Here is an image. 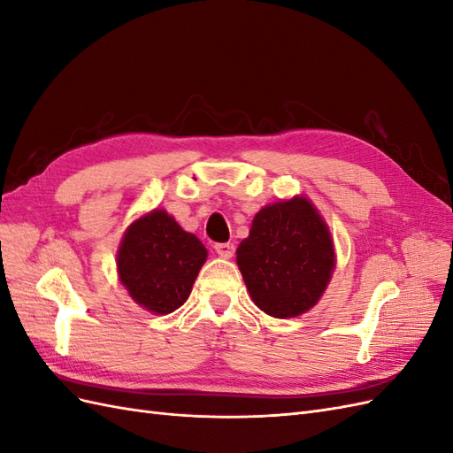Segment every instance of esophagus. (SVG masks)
Segmentation results:
<instances>
[{
    "label": "esophagus",
    "mask_w": 453,
    "mask_h": 453,
    "mask_svg": "<svg viewBox=\"0 0 453 453\" xmlns=\"http://www.w3.org/2000/svg\"><path fill=\"white\" fill-rule=\"evenodd\" d=\"M215 253L223 258H230L234 255V243H215Z\"/></svg>",
    "instance_id": "34e87169"
}]
</instances>
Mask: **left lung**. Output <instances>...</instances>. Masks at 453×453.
<instances>
[{
  "instance_id": "left-lung-1",
  "label": "left lung",
  "mask_w": 453,
  "mask_h": 453,
  "mask_svg": "<svg viewBox=\"0 0 453 453\" xmlns=\"http://www.w3.org/2000/svg\"><path fill=\"white\" fill-rule=\"evenodd\" d=\"M253 303L287 319L319 303L336 266L326 223L306 196L265 205L236 251Z\"/></svg>"
}]
</instances>
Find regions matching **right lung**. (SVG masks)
I'll use <instances>...</instances> for the list:
<instances>
[{
  "mask_svg": "<svg viewBox=\"0 0 453 453\" xmlns=\"http://www.w3.org/2000/svg\"><path fill=\"white\" fill-rule=\"evenodd\" d=\"M208 250L164 210L127 228L117 253L119 280L142 308L166 315L185 304Z\"/></svg>",
  "mask_w": 453,
  "mask_h": 453,
  "instance_id": "right-lung-1",
  "label": "right lung"
}]
</instances>
